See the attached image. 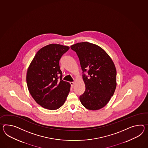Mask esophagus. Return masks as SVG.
Instances as JSON below:
<instances>
[{
  "label": "esophagus",
  "mask_w": 148,
  "mask_h": 148,
  "mask_svg": "<svg viewBox=\"0 0 148 148\" xmlns=\"http://www.w3.org/2000/svg\"><path fill=\"white\" fill-rule=\"evenodd\" d=\"M70 84H71V85L72 88H73L74 86V82H71Z\"/></svg>",
  "instance_id": "1"
}]
</instances>
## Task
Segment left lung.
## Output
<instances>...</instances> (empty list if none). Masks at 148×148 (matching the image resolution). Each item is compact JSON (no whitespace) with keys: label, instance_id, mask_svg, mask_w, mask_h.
<instances>
[{"label":"left lung","instance_id":"8db88e82","mask_svg":"<svg viewBox=\"0 0 148 148\" xmlns=\"http://www.w3.org/2000/svg\"><path fill=\"white\" fill-rule=\"evenodd\" d=\"M71 48L77 54L83 72L88 70L89 76L83 75L86 90L79 97L81 104L89 110L104 108L116 87V71L112 59L101 47L89 42L77 43Z\"/></svg>","mask_w":148,"mask_h":148}]
</instances>
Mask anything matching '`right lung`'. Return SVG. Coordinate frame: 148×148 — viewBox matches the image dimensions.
<instances>
[{
    "instance_id": "right-lung-1",
    "label": "right lung",
    "mask_w": 148,
    "mask_h": 148,
    "mask_svg": "<svg viewBox=\"0 0 148 148\" xmlns=\"http://www.w3.org/2000/svg\"><path fill=\"white\" fill-rule=\"evenodd\" d=\"M69 49L57 44L45 46L36 53L28 68L26 81L29 92L44 108L50 110L60 108L70 91L71 84L62 80L59 66L61 56Z\"/></svg>"
}]
</instances>
